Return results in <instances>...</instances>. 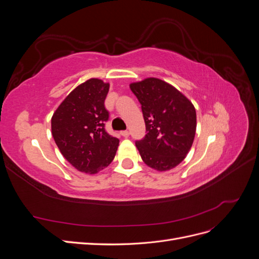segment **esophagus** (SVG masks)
<instances>
[{
    "mask_svg": "<svg viewBox=\"0 0 259 259\" xmlns=\"http://www.w3.org/2000/svg\"><path fill=\"white\" fill-rule=\"evenodd\" d=\"M120 134L123 136V137H128L130 136V132L128 131H122Z\"/></svg>",
    "mask_w": 259,
    "mask_h": 259,
    "instance_id": "obj_1",
    "label": "esophagus"
}]
</instances>
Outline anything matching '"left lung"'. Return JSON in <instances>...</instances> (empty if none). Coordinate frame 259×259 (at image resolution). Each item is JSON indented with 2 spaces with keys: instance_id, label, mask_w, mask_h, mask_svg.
I'll return each mask as SVG.
<instances>
[{
  "instance_id": "8db88e82",
  "label": "left lung",
  "mask_w": 259,
  "mask_h": 259,
  "mask_svg": "<svg viewBox=\"0 0 259 259\" xmlns=\"http://www.w3.org/2000/svg\"><path fill=\"white\" fill-rule=\"evenodd\" d=\"M142 105L147 134L136 147L149 167L164 171L177 166L192 146L197 113L191 101L156 77L132 83Z\"/></svg>"
}]
</instances>
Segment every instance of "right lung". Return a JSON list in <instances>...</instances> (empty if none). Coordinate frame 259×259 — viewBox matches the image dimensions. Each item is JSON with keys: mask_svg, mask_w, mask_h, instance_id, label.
I'll return each instance as SVG.
<instances>
[{"mask_svg": "<svg viewBox=\"0 0 259 259\" xmlns=\"http://www.w3.org/2000/svg\"><path fill=\"white\" fill-rule=\"evenodd\" d=\"M109 83L90 79L75 88L52 117V135L65 159L77 170L96 174L110 164L120 140L109 135L105 99Z\"/></svg>", "mask_w": 259, "mask_h": 259, "instance_id": "1", "label": "right lung"}]
</instances>
